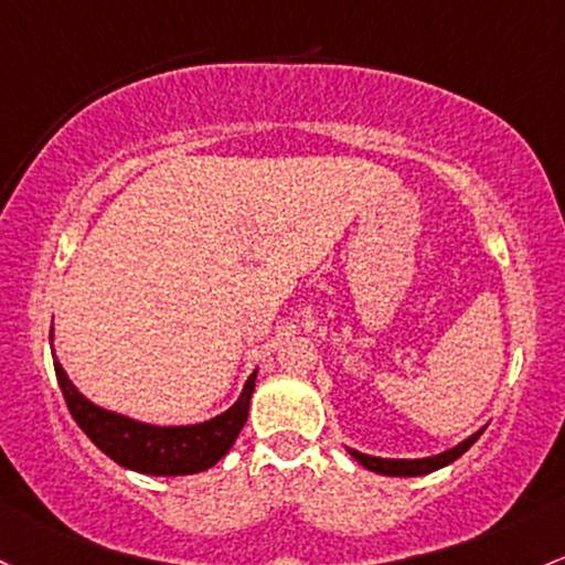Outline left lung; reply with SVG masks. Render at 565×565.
Instances as JSON below:
<instances>
[{"label":"left lung","instance_id":"8db88e82","mask_svg":"<svg viewBox=\"0 0 565 565\" xmlns=\"http://www.w3.org/2000/svg\"><path fill=\"white\" fill-rule=\"evenodd\" d=\"M482 431H486V426H482L480 431H475L472 437L463 439V443H458L456 448L443 450V454L426 456V458H381V456L359 454V450H353V448H349V454L356 458V461L362 463L364 469H370V472H375V475H386V477H420V475L437 472V469L448 467V463H454L456 458H461L477 443V437H480Z\"/></svg>","mask_w":565,"mask_h":565}]
</instances>
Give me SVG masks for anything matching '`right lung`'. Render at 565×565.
I'll return each instance as SVG.
<instances>
[{"instance_id":"right-lung-1","label":"right lung","mask_w":565,"mask_h":565,"mask_svg":"<svg viewBox=\"0 0 565 565\" xmlns=\"http://www.w3.org/2000/svg\"><path fill=\"white\" fill-rule=\"evenodd\" d=\"M53 364L66 407H70L79 429L88 434L90 443L120 467L154 477L206 472L220 458H225L227 450L233 448L235 437L244 429L254 383H257V370H254L246 377L238 399L214 418L188 426H158L96 405L70 381L55 353Z\"/></svg>"}]
</instances>
